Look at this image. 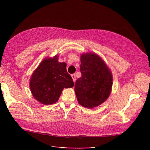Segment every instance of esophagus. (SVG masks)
Here are the masks:
<instances>
[{
	"label": "esophagus",
	"mask_w": 150,
	"mask_h": 150,
	"mask_svg": "<svg viewBox=\"0 0 150 150\" xmlns=\"http://www.w3.org/2000/svg\"><path fill=\"white\" fill-rule=\"evenodd\" d=\"M71 77H72V80H73L74 82H75V81H76V75L75 74H72Z\"/></svg>",
	"instance_id": "obj_1"
}]
</instances>
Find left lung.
Segmentation results:
<instances>
[{
	"instance_id": "obj_1",
	"label": "left lung",
	"mask_w": 150,
	"mask_h": 150,
	"mask_svg": "<svg viewBox=\"0 0 150 150\" xmlns=\"http://www.w3.org/2000/svg\"><path fill=\"white\" fill-rule=\"evenodd\" d=\"M81 62V77L76 81L75 93L81 106L91 109L100 105L110 96L112 74L96 54H83Z\"/></svg>"
}]
</instances>
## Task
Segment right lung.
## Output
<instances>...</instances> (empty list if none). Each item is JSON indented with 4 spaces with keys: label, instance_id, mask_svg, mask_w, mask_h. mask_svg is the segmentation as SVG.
<instances>
[{
    "label": "right lung",
    "instance_id": "right-lung-1",
    "mask_svg": "<svg viewBox=\"0 0 150 150\" xmlns=\"http://www.w3.org/2000/svg\"><path fill=\"white\" fill-rule=\"evenodd\" d=\"M73 86V81L66 70V64L58 62L57 56L42 61L30 81L33 96L46 105L57 102L63 89Z\"/></svg>",
    "mask_w": 150,
    "mask_h": 150
}]
</instances>
